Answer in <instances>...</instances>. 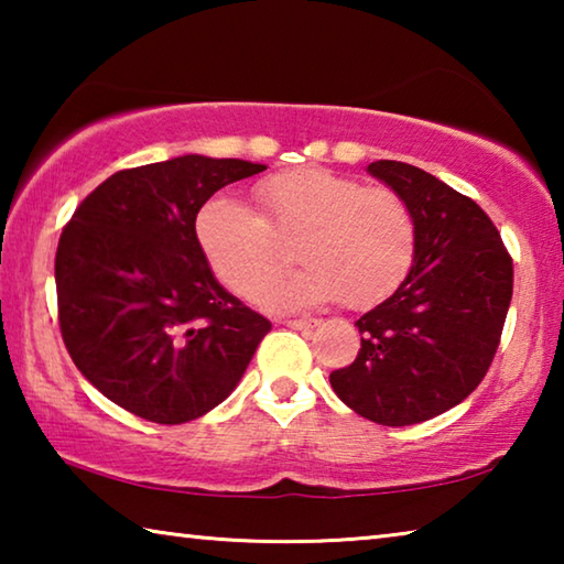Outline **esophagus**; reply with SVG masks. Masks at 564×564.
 <instances>
[{
	"label": "esophagus",
	"instance_id": "34e87169",
	"mask_svg": "<svg viewBox=\"0 0 564 564\" xmlns=\"http://www.w3.org/2000/svg\"><path fill=\"white\" fill-rule=\"evenodd\" d=\"M285 326L289 328H295V330H305V328H316L318 326V318H289V321H283Z\"/></svg>",
	"mask_w": 564,
	"mask_h": 564
}]
</instances>
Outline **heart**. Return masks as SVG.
Masks as SVG:
<instances>
[{
	"label": "heart",
	"mask_w": 564,
	"mask_h": 564,
	"mask_svg": "<svg viewBox=\"0 0 564 564\" xmlns=\"http://www.w3.org/2000/svg\"><path fill=\"white\" fill-rule=\"evenodd\" d=\"M256 202L261 214L216 196L196 216L208 265L241 299H261L291 261L283 243L295 241L305 269L269 291L271 308L338 299L368 308L398 291L413 269L415 216L393 188L303 166L261 181Z\"/></svg>",
	"instance_id": "1"
}]
</instances>
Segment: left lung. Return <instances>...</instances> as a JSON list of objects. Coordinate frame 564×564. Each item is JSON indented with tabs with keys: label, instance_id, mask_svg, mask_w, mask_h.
Here are the masks:
<instances>
[{
	"label": "left lung",
	"instance_id": "obj_1",
	"mask_svg": "<svg viewBox=\"0 0 564 564\" xmlns=\"http://www.w3.org/2000/svg\"><path fill=\"white\" fill-rule=\"evenodd\" d=\"M368 174L413 212L415 261L398 291L356 321L358 358L333 370L330 386L378 425H413L463 403L488 373L512 299V259L490 216L441 178L388 159Z\"/></svg>",
	"mask_w": 564,
	"mask_h": 564
}]
</instances>
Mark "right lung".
Instances as JSON below:
<instances>
[{"mask_svg": "<svg viewBox=\"0 0 564 564\" xmlns=\"http://www.w3.org/2000/svg\"><path fill=\"white\" fill-rule=\"evenodd\" d=\"M261 171L198 154L123 169L64 226L54 261L62 338L111 403L178 425L243 378L271 323L216 281L196 216L218 188Z\"/></svg>", "mask_w": 564, "mask_h": 564, "instance_id": "add662e5", "label": "right lung"}]
</instances>
